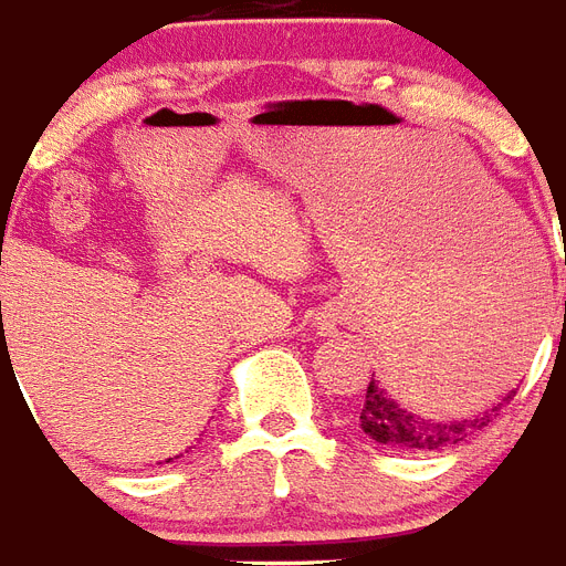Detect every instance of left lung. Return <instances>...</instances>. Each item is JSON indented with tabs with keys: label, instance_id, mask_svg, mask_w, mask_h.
<instances>
[{
	"label": "left lung",
	"instance_id": "1",
	"mask_svg": "<svg viewBox=\"0 0 566 566\" xmlns=\"http://www.w3.org/2000/svg\"><path fill=\"white\" fill-rule=\"evenodd\" d=\"M476 345L479 347H473V350H464L468 356H462V359H468L470 370H476V361L491 356V350H494V354L500 350V342H496V338L476 342ZM470 353L474 356L470 357ZM395 395L397 388L391 386V382L386 386L382 379L370 377L368 388H365V397H361L359 403L361 432H365L370 441L391 447L397 453H432V450H444V447L462 444L464 438L473 436L476 429L488 427V423L496 418V411L512 400L514 388L512 391H505L503 397H496L488 409L459 420L423 418L420 411L406 409Z\"/></svg>",
	"mask_w": 566,
	"mask_h": 566
}]
</instances>
